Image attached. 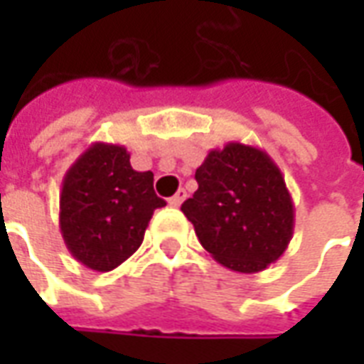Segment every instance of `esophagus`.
Segmentation results:
<instances>
[{
    "mask_svg": "<svg viewBox=\"0 0 364 364\" xmlns=\"http://www.w3.org/2000/svg\"><path fill=\"white\" fill-rule=\"evenodd\" d=\"M185 197H187V193H185V189H179V191H177V193H175L173 197L169 198V205L177 208V206H181V203H183V200H185Z\"/></svg>",
    "mask_w": 364,
    "mask_h": 364,
    "instance_id": "obj_1",
    "label": "esophagus"
}]
</instances>
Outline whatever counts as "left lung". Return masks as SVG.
Returning a JSON list of instances; mask_svg holds the SVG:
<instances>
[{"label":"left lung","instance_id":"8db88e82","mask_svg":"<svg viewBox=\"0 0 364 364\" xmlns=\"http://www.w3.org/2000/svg\"><path fill=\"white\" fill-rule=\"evenodd\" d=\"M195 179L198 189L181 210L214 259L259 273L281 257L294 232V203L267 151L228 142L208 151Z\"/></svg>","mask_w":364,"mask_h":364}]
</instances>
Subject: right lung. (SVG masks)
<instances>
[{
  "label": "right lung",
  "mask_w": 364,
  "mask_h": 364,
  "mask_svg": "<svg viewBox=\"0 0 364 364\" xmlns=\"http://www.w3.org/2000/svg\"><path fill=\"white\" fill-rule=\"evenodd\" d=\"M159 206L151 171L132 169L124 146L93 142L64 175L60 232L74 259L107 273L142 245Z\"/></svg>",
  "instance_id": "right-lung-1"
}]
</instances>
